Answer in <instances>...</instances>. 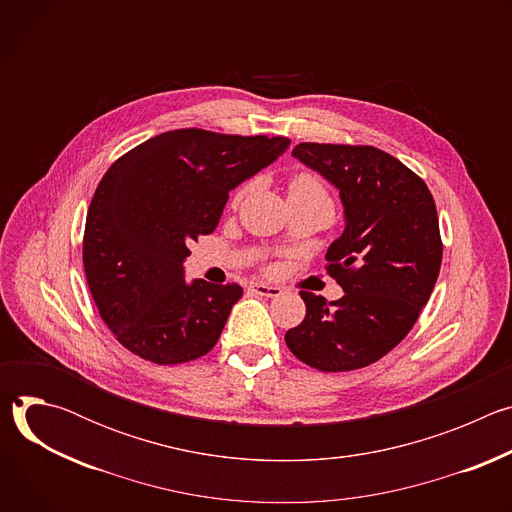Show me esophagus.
Listing matches in <instances>:
<instances>
[{
  "label": "esophagus",
  "mask_w": 512,
  "mask_h": 512,
  "mask_svg": "<svg viewBox=\"0 0 512 512\" xmlns=\"http://www.w3.org/2000/svg\"><path fill=\"white\" fill-rule=\"evenodd\" d=\"M249 289L253 291V294L263 296V298H277L281 294V289L277 285H267V283H251Z\"/></svg>",
  "instance_id": "34e87169"
}]
</instances>
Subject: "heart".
Wrapping results in <instances>:
<instances>
[{"label":"heart","instance_id":"heart-1","mask_svg":"<svg viewBox=\"0 0 512 512\" xmlns=\"http://www.w3.org/2000/svg\"><path fill=\"white\" fill-rule=\"evenodd\" d=\"M243 194H245V188H241L235 194V202H239L243 198ZM289 194H324L326 196V188H324L322 180L316 174L296 172L287 182V196Z\"/></svg>","mask_w":512,"mask_h":512}]
</instances>
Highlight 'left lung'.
<instances>
[{"label": "left lung", "mask_w": 512, "mask_h": 512, "mask_svg": "<svg viewBox=\"0 0 512 512\" xmlns=\"http://www.w3.org/2000/svg\"><path fill=\"white\" fill-rule=\"evenodd\" d=\"M294 156L338 190L346 229L328 247L336 302L300 291L306 318L285 344L308 367L356 371L391 352L413 328L440 275L444 245L425 182L373 145L304 141Z\"/></svg>", "instance_id": "1"}]
</instances>
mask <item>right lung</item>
I'll return each instance as SVG.
<instances>
[{
	"label": "right lung",
	"mask_w": 512,
	"mask_h": 512,
	"mask_svg": "<svg viewBox=\"0 0 512 512\" xmlns=\"http://www.w3.org/2000/svg\"><path fill=\"white\" fill-rule=\"evenodd\" d=\"M287 137L174 129L135 145L101 178L83 237L95 306L113 336L156 364L212 350L239 283L184 281L188 245L210 235L229 190L287 150Z\"/></svg>",
	"instance_id": "1"
}]
</instances>
